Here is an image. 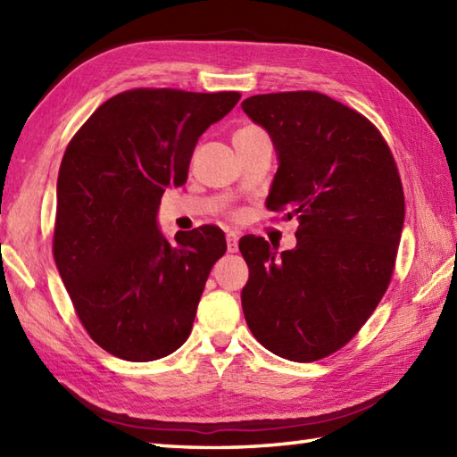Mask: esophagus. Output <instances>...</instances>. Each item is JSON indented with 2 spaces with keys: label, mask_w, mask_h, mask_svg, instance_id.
<instances>
[{
  "label": "esophagus",
  "mask_w": 457,
  "mask_h": 457,
  "mask_svg": "<svg viewBox=\"0 0 457 457\" xmlns=\"http://www.w3.org/2000/svg\"><path fill=\"white\" fill-rule=\"evenodd\" d=\"M237 234H236V231H229V234L226 236V241H228V251H229V253H236V251H237Z\"/></svg>",
  "instance_id": "obj_1"
}]
</instances>
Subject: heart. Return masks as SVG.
<instances>
[{
	"instance_id": "obj_1",
	"label": "heart",
	"mask_w": 457,
	"mask_h": 457,
	"mask_svg": "<svg viewBox=\"0 0 457 457\" xmlns=\"http://www.w3.org/2000/svg\"><path fill=\"white\" fill-rule=\"evenodd\" d=\"M255 131H261V129H259V128H251V125H249V128H241V129L236 131L234 139H236V137H241V135H249V133H255Z\"/></svg>"
}]
</instances>
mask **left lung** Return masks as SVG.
<instances>
[{"label":"left lung","instance_id":"8db88e82","mask_svg":"<svg viewBox=\"0 0 457 457\" xmlns=\"http://www.w3.org/2000/svg\"><path fill=\"white\" fill-rule=\"evenodd\" d=\"M241 108L278 153L267 208L298 218L296 247L280 255L263 237H241L244 314L269 352L318 361L363 328L389 288L404 221L401 174L381 131L326 94H259Z\"/></svg>","mask_w":457,"mask_h":457}]
</instances>
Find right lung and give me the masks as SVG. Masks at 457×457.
<instances>
[{
	"mask_svg": "<svg viewBox=\"0 0 457 457\" xmlns=\"http://www.w3.org/2000/svg\"><path fill=\"white\" fill-rule=\"evenodd\" d=\"M239 92L125 90L68 143L58 170L53 255L84 329L125 361H154L187 342L213 263L216 226L157 228L167 187H182L198 137Z\"/></svg>",
	"mask_w": 457,
	"mask_h": 457,
	"instance_id": "1",
	"label": "right lung"
}]
</instances>
